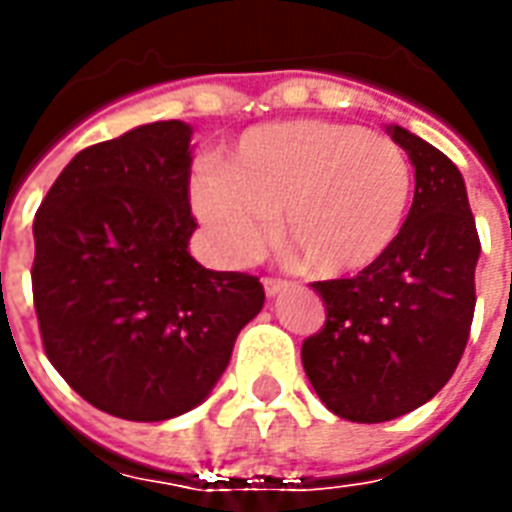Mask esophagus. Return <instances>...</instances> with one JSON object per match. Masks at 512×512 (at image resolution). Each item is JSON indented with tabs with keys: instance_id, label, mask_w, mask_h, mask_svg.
I'll use <instances>...</instances> for the list:
<instances>
[{
	"instance_id": "34e87169",
	"label": "esophagus",
	"mask_w": 512,
	"mask_h": 512,
	"mask_svg": "<svg viewBox=\"0 0 512 512\" xmlns=\"http://www.w3.org/2000/svg\"><path fill=\"white\" fill-rule=\"evenodd\" d=\"M263 288H266V296H277L279 290L285 288V282H282V279L266 277V279H263Z\"/></svg>"
}]
</instances>
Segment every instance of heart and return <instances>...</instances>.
<instances>
[{"label": "heart", "mask_w": 512, "mask_h": 512, "mask_svg": "<svg viewBox=\"0 0 512 512\" xmlns=\"http://www.w3.org/2000/svg\"><path fill=\"white\" fill-rule=\"evenodd\" d=\"M414 175L403 147L365 128L290 120L246 131L222 167L191 180V205L216 255L246 266L279 235L310 271L373 266L403 230Z\"/></svg>", "instance_id": "1"}]
</instances>
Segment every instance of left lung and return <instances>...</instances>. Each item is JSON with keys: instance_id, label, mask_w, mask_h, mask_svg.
I'll return each mask as SVG.
<instances>
[{"instance_id": "left-lung-1", "label": "left lung", "mask_w": 512, "mask_h": 512, "mask_svg": "<svg viewBox=\"0 0 512 512\" xmlns=\"http://www.w3.org/2000/svg\"><path fill=\"white\" fill-rule=\"evenodd\" d=\"M389 134L414 164V202L392 249L351 279L312 282L326 323L301 345L304 373L351 422L403 417L461 362L474 318L480 235L458 167L406 128Z\"/></svg>"}]
</instances>
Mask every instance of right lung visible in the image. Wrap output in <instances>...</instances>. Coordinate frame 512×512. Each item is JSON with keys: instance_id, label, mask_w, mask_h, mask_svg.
Segmentation results:
<instances>
[{"instance_id": "obj_1", "label": "right lung", "mask_w": 512, "mask_h": 512, "mask_svg": "<svg viewBox=\"0 0 512 512\" xmlns=\"http://www.w3.org/2000/svg\"><path fill=\"white\" fill-rule=\"evenodd\" d=\"M191 128L147 123L76 153L35 213L32 296L49 362L106 414L200 406L263 285L189 255Z\"/></svg>"}]
</instances>
